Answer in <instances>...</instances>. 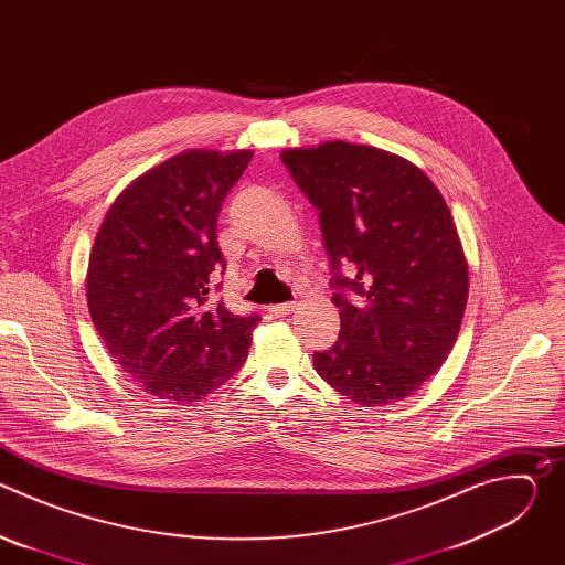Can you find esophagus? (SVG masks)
<instances>
[{
    "mask_svg": "<svg viewBox=\"0 0 565 565\" xmlns=\"http://www.w3.org/2000/svg\"><path fill=\"white\" fill-rule=\"evenodd\" d=\"M295 308H297V301H286V303H275V306H270V312L277 315V317H284V315H290Z\"/></svg>",
    "mask_w": 565,
    "mask_h": 565,
    "instance_id": "1",
    "label": "esophagus"
}]
</instances>
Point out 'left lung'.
<instances>
[{
	"label": "left lung",
	"mask_w": 565,
	"mask_h": 565,
	"mask_svg": "<svg viewBox=\"0 0 565 565\" xmlns=\"http://www.w3.org/2000/svg\"><path fill=\"white\" fill-rule=\"evenodd\" d=\"M281 160L319 212L342 321L315 371L355 405L405 399L454 349L469 292L443 194L407 158L369 145L331 140Z\"/></svg>",
	"instance_id": "8db88e82"
}]
</instances>
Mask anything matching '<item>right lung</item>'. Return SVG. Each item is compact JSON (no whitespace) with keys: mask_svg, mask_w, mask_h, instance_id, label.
I'll return each instance as SVG.
<instances>
[{"mask_svg":"<svg viewBox=\"0 0 565 565\" xmlns=\"http://www.w3.org/2000/svg\"><path fill=\"white\" fill-rule=\"evenodd\" d=\"M250 158V149L177 153L129 183L96 234L92 319L116 364L156 399L192 405L248 358L262 317L234 315L210 292L225 270L216 218Z\"/></svg>","mask_w":565,"mask_h":565,"instance_id":"obj_1","label":"right lung"}]
</instances>
